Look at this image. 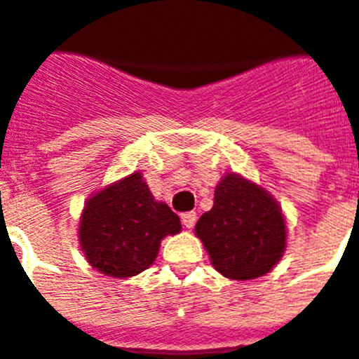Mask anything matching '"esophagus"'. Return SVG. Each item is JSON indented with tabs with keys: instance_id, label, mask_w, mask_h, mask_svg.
I'll return each mask as SVG.
<instances>
[{
	"instance_id": "1",
	"label": "esophagus",
	"mask_w": 359,
	"mask_h": 359,
	"mask_svg": "<svg viewBox=\"0 0 359 359\" xmlns=\"http://www.w3.org/2000/svg\"><path fill=\"white\" fill-rule=\"evenodd\" d=\"M182 222L187 229H193L194 224H196V213H193V211H191V213H183Z\"/></svg>"
}]
</instances>
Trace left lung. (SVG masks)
Returning <instances> with one entry per match:
<instances>
[{"label":"left lung","mask_w":359,"mask_h":359,"mask_svg":"<svg viewBox=\"0 0 359 359\" xmlns=\"http://www.w3.org/2000/svg\"><path fill=\"white\" fill-rule=\"evenodd\" d=\"M194 233L211 265L222 276L241 282L271 272L287 246L280 203L266 189L235 172L217 183L213 208L198 219Z\"/></svg>","instance_id":"obj_1"}]
</instances>
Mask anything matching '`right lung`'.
Returning a JSON list of instances; mask_svg holds the SVG:
<instances>
[{"instance_id": "right-lung-1", "label": "right lung", "mask_w": 359, "mask_h": 359, "mask_svg": "<svg viewBox=\"0 0 359 359\" xmlns=\"http://www.w3.org/2000/svg\"><path fill=\"white\" fill-rule=\"evenodd\" d=\"M180 231V217L157 202L137 170L88 198L77 237L93 269L105 276L130 278L156 261L166 235Z\"/></svg>"}]
</instances>
